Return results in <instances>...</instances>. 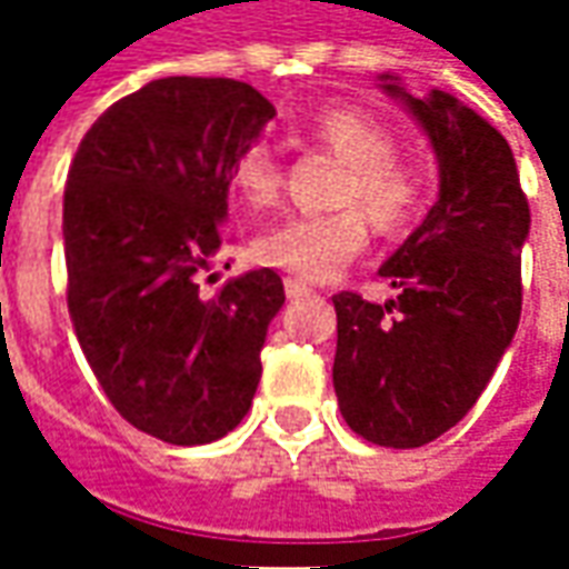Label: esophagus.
<instances>
[{"label": "esophagus", "instance_id": "1", "mask_svg": "<svg viewBox=\"0 0 569 569\" xmlns=\"http://www.w3.org/2000/svg\"><path fill=\"white\" fill-rule=\"evenodd\" d=\"M284 295L291 300H303V297L313 295V288L307 281H300V278H284Z\"/></svg>", "mask_w": 569, "mask_h": 569}]
</instances>
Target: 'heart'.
<instances>
[{
	"label": "heart",
	"mask_w": 569,
	"mask_h": 569,
	"mask_svg": "<svg viewBox=\"0 0 569 569\" xmlns=\"http://www.w3.org/2000/svg\"><path fill=\"white\" fill-rule=\"evenodd\" d=\"M310 136L345 161L339 211L288 214L252 240L256 262L322 281L367 247V216L380 230H399L421 211L427 173L415 158L396 154V132L361 107H329L313 117ZM230 189L250 208H269L281 192V167L266 144L243 148L228 167Z\"/></svg>",
	"instance_id": "1"
}]
</instances>
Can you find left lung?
<instances>
[{
  "label": "left lung",
  "mask_w": 569,
  "mask_h": 569,
  "mask_svg": "<svg viewBox=\"0 0 569 569\" xmlns=\"http://www.w3.org/2000/svg\"><path fill=\"white\" fill-rule=\"evenodd\" d=\"M380 81L433 144L440 196L380 266L399 291L396 300L370 303L355 291L332 297V382L341 418L358 437L415 449L469 415L513 341L529 199L513 151L491 122L447 91L411 98L396 76Z\"/></svg>",
  "instance_id": "1"
}]
</instances>
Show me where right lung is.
<instances>
[{
	"mask_svg": "<svg viewBox=\"0 0 569 569\" xmlns=\"http://www.w3.org/2000/svg\"><path fill=\"white\" fill-rule=\"evenodd\" d=\"M272 117L247 81L158 78L107 107L69 167L62 237L78 345L122 418L173 447L243 421L284 303L272 269L199 291L224 237L230 161Z\"/></svg>",
	"mask_w": 569,
	"mask_h": 569,
	"instance_id": "add662e5",
	"label": "right lung"
}]
</instances>
